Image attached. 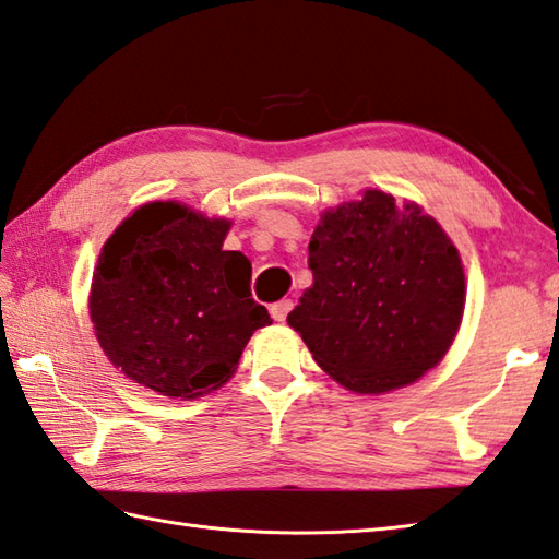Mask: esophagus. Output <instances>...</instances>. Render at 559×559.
<instances>
[{
	"label": "esophagus",
	"mask_w": 559,
	"mask_h": 559,
	"mask_svg": "<svg viewBox=\"0 0 559 559\" xmlns=\"http://www.w3.org/2000/svg\"><path fill=\"white\" fill-rule=\"evenodd\" d=\"M290 310H293V300H278V302H273L269 307V312H271L273 319H276V322H286V317H288Z\"/></svg>",
	"instance_id": "esophagus-1"
}]
</instances>
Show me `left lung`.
Returning <instances> with one entry per match:
<instances>
[{
	"instance_id": "obj_1",
	"label": "left lung",
	"mask_w": 559,
	"mask_h": 559,
	"mask_svg": "<svg viewBox=\"0 0 559 559\" xmlns=\"http://www.w3.org/2000/svg\"><path fill=\"white\" fill-rule=\"evenodd\" d=\"M312 288L288 314L324 372L384 394L444 358L463 314V269L437 221L370 189L326 211L310 242Z\"/></svg>"
}]
</instances>
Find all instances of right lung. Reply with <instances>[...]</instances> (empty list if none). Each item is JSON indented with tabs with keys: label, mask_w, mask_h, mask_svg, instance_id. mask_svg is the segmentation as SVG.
I'll return each mask as SVG.
<instances>
[{
	"label": "right lung",
	"mask_w": 559,
	"mask_h": 559,
	"mask_svg": "<svg viewBox=\"0 0 559 559\" xmlns=\"http://www.w3.org/2000/svg\"><path fill=\"white\" fill-rule=\"evenodd\" d=\"M230 223L175 201L136 209L105 242L91 319L108 358L163 396L197 399L235 372L249 336L271 324L252 264L223 249Z\"/></svg>",
	"instance_id": "1"
}]
</instances>
